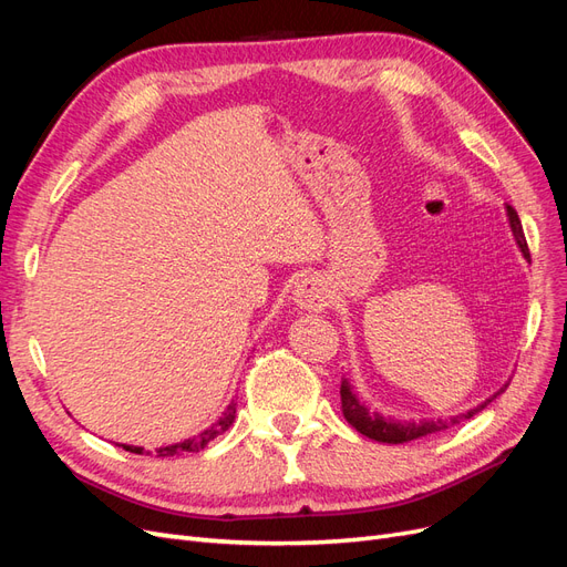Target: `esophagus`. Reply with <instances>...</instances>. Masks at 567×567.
<instances>
[{
    "instance_id": "obj_1",
    "label": "esophagus",
    "mask_w": 567,
    "mask_h": 567,
    "mask_svg": "<svg viewBox=\"0 0 567 567\" xmlns=\"http://www.w3.org/2000/svg\"><path fill=\"white\" fill-rule=\"evenodd\" d=\"M293 302L300 307V310L321 312L331 302V290L321 277H317V274H310V277H305L296 284Z\"/></svg>"
}]
</instances>
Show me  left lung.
<instances>
[{
  "instance_id": "1",
  "label": "left lung",
  "mask_w": 567,
  "mask_h": 567,
  "mask_svg": "<svg viewBox=\"0 0 567 567\" xmlns=\"http://www.w3.org/2000/svg\"><path fill=\"white\" fill-rule=\"evenodd\" d=\"M508 210V221H511V229H513V236H516V241L523 250V255L529 260V248H527V241H525V234H523V227H520V217L518 213L511 208V205H506ZM508 385H504L496 394H502ZM494 394V398H496ZM494 398H489L487 402H483L480 406L471 409L468 414L463 416H454V419H437V421H419V423H411V421H390V419H383L381 414H375V411H369L362 402L357 400V394L352 392L350 383L342 381L340 383V402H342V416L348 419V423L354 427L357 433L367 435L369 440H375V442H388V444H404V442H411V440H419V437H425V435H435L440 431H447L450 425L458 423L461 419H471L473 414H477V411H483Z\"/></svg>"
}]
</instances>
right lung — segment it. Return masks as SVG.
<instances>
[{
  "mask_svg": "<svg viewBox=\"0 0 567 567\" xmlns=\"http://www.w3.org/2000/svg\"><path fill=\"white\" fill-rule=\"evenodd\" d=\"M234 416H236V402H231V404L227 406V411H225V414H221V419H219L217 423H213V425L208 427V431H203L200 435H196V437H192V440L169 444V447H161V450H156V454H158V456H177V454H184V452H198V450H203L205 444H208L210 440H215L217 435L225 433L227 427L234 423ZM120 447L132 452V454H142V452H144V447H130V444H120Z\"/></svg>",
  "mask_w": 567,
  "mask_h": 567,
  "instance_id": "obj_1",
  "label": "right lung"
}]
</instances>
